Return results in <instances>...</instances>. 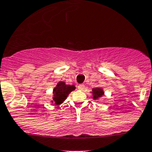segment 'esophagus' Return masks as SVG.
Here are the masks:
<instances>
[{"mask_svg": "<svg viewBox=\"0 0 152 152\" xmlns=\"http://www.w3.org/2000/svg\"><path fill=\"white\" fill-rule=\"evenodd\" d=\"M77 88L80 90H83L85 88V86H84V84H80V85H78Z\"/></svg>", "mask_w": 152, "mask_h": 152, "instance_id": "34e87169", "label": "esophagus"}]
</instances>
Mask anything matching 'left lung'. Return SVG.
<instances>
[{"instance_id": "8db88e82", "label": "left lung", "mask_w": 152, "mask_h": 152, "mask_svg": "<svg viewBox=\"0 0 152 152\" xmlns=\"http://www.w3.org/2000/svg\"><path fill=\"white\" fill-rule=\"evenodd\" d=\"M91 93L92 94L93 100H98V99H100L102 96L104 95V91H103V89L102 88H99V87L92 88V91H91Z\"/></svg>"}]
</instances>
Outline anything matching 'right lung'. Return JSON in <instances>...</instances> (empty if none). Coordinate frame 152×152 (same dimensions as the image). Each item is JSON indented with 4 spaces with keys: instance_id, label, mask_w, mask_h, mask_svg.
Returning a JSON list of instances; mask_svg holds the SVG:
<instances>
[{
    "instance_id": "obj_1",
    "label": "right lung",
    "mask_w": 152,
    "mask_h": 152,
    "mask_svg": "<svg viewBox=\"0 0 152 152\" xmlns=\"http://www.w3.org/2000/svg\"><path fill=\"white\" fill-rule=\"evenodd\" d=\"M75 89L74 85H67L64 81L58 83L56 86L53 89V97L51 101L52 103L55 105H60L65 101L69 93Z\"/></svg>"
}]
</instances>
